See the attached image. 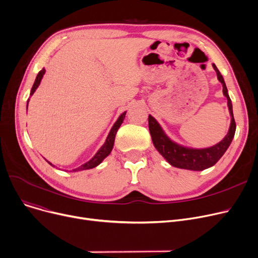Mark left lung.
<instances>
[{
    "label": "left lung",
    "mask_w": 258,
    "mask_h": 258,
    "mask_svg": "<svg viewBox=\"0 0 258 258\" xmlns=\"http://www.w3.org/2000/svg\"><path fill=\"white\" fill-rule=\"evenodd\" d=\"M212 67L216 72V75H218L220 83L223 85V93L228 100V108L230 115H231V123H230L229 132L221 142L207 148H191L182 146L170 140L158 123V121L152 115L148 116V127H150V133L155 147L165 158L168 163L174 167L199 171L213 166L226 153L234 137L236 124L233 117L231 99L228 95V90L222 74L214 63H212Z\"/></svg>",
    "instance_id": "1"
}]
</instances>
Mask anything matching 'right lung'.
<instances>
[{
  "instance_id": "right-lung-1",
  "label": "right lung",
  "mask_w": 258,
  "mask_h": 258,
  "mask_svg": "<svg viewBox=\"0 0 258 258\" xmlns=\"http://www.w3.org/2000/svg\"><path fill=\"white\" fill-rule=\"evenodd\" d=\"M46 70L43 69L40 70L35 78V81L33 84V87L31 89V92H30V96H32L33 93L35 92V90L37 89V87L39 86L40 84V80H42L44 74H45ZM27 108H28V101H27ZM125 114L126 112L122 113L119 118L117 119V121L115 122V124L113 125L110 134H108V136L104 142V144L99 148V151L96 153V155H95L89 162H87V163L83 164L81 166H79L78 168H75L73 169V171H80V170H86V169H91V168H94L96 167L97 165H99L101 162L103 161L104 158H106L108 155H110V153L112 152L113 150V146H114V142H115V137H116V134H117V131L119 130L120 125L122 124V122H123L124 118H125ZM51 164V163H50ZM52 165V164H51Z\"/></svg>"
}]
</instances>
